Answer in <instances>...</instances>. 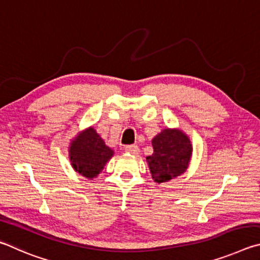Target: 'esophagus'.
<instances>
[{
	"mask_svg": "<svg viewBox=\"0 0 260 260\" xmlns=\"http://www.w3.org/2000/svg\"><path fill=\"white\" fill-rule=\"evenodd\" d=\"M124 151H125L126 153L131 154V155H138L139 152H140V151H139V147L136 146V145H129V146H125Z\"/></svg>",
	"mask_w": 260,
	"mask_h": 260,
	"instance_id": "obj_1",
	"label": "esophagus"
}]
</instances>
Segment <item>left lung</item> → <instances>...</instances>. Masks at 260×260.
<instances>
[{
  "mask_svg": "<svg viewBox=\"0 0 260 260\" xmlns=\"http://www.w3.org/2000/svg\"><path fill=\"white\" fill-rule=\"evenodd\" d=\"M154 153L147 165L155 183H167L186 172L193 154L192 142L178 127H166L152 140Z\"/></svg>",
  "mask_w": 260,
  "mask_h": 260,
  "instance_id": "1",
  "label": "left lung"
}]
</instances>
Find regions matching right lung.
<instances>
[{
	"instance_id": "right-lung-1",
	"label": "right lung",
	"mask_w": 260,
	"mask_h": 260,
	"mask_svg": "<svg viewBox=\"0 0 260 260\" xmlns=\"http://www.w3.org/2000/svg\"><path fill=\"white\" fill-rule=\"evenodd\" d=\"M113 155L114 151L105 144L93 126L80 131L71 140L68 147V156L73 169L90 180L103 171L105 165Z\"/></svg>"
}]
</instances>
